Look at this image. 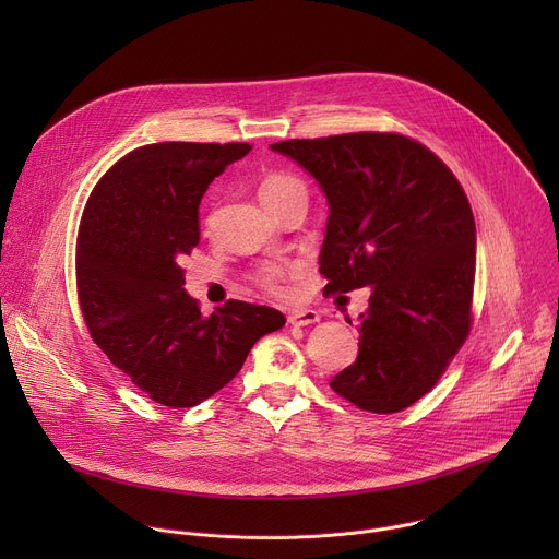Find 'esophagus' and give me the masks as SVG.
Listing matches in <instances>:
<instances>
[{"mask_svg": "<svg viewBox=\"0 0 559 559\" xmlns=\"http://www.w3.org/2000/svg\"><path fill=\"white\" fill-rule=\"evenodd\" d=\"M287 321H289V325L305 328V325H313L321 321V316H318V311H313V309H294V311H289Z\"/></svg>", "mask_w": 559, "mask_h": 559, "instance_id": "34e87169", "label": "esophagus"}]
</instances>
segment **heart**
<instances>
[{
	"instance_id": "obj_1",
	"label": "heart",
	"mask_w": 559,
	"mask_h": 559,
	"mask_svg": "<svg viewBox=\"0 0 559 559\" xmlns=\"http://www.w3.org/2000/svg\"><path fill=\"white\" fill-rule=\"evenodd\" d=\"M298 190H305L302 183L296 179V177H289V175H283V173H272L267 175L263 181H261V188H259V197L263 201V205L270 210L274 207L278 201H283L285 197H289L292 192H298ZM259 283L270 289V292H281V283H283V272L278 267H265L261 274H259Z\"/></svg>"
}]
</instances>
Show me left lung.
<instances>
[{
    "label": "left lung",
    "mask_w": 559,
    "mask_h": 559,
    "mask_svg": "<svg viewBox=\"0 0 559 559\" xmlns=\"http://www.w3.org/2000/svg\"><path fill=\"white\" fill-rule=\"evenodd\" d=\"M325 192L318 257L325 292L371 287L354 365L330 386L373 414L433 389L471 328L475 221L453 173L423 143L391 132L270 145Z\"/></svg>",
    "instance_id": "8db88e82"
}]
</instances>
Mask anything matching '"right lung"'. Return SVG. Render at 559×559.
<instances>
[{
	"label": "right lung",
	"instance_id": "add662e5",
	"mask_svg": "<svg viewBox=\"0 0 559 559\" xmlns=\"http://www.w3.org/2000/svg\"><path fill=\"white\" fill-rule=\"evenodd\" d=\"M248 143L166 141L132 150L95 186L76 238L79 305L93 341L154 403L194 407L285 325L265 305L229 300L203 316L181 259L199 246V203Z\"/></svg>",
	"mask_w": 559,
	"mask_h": 559
}]
</instances>
